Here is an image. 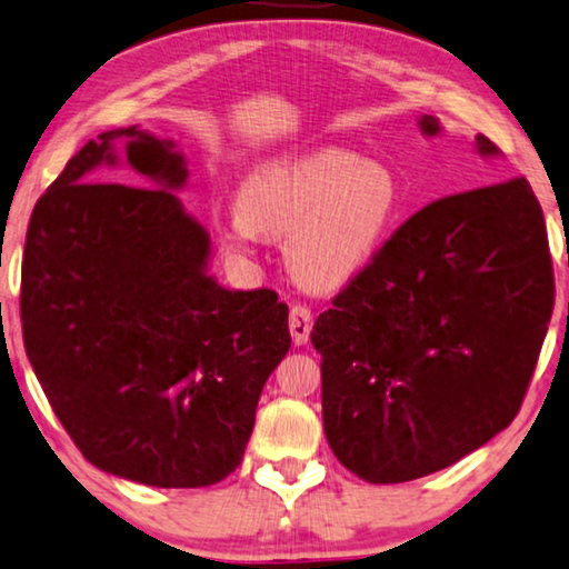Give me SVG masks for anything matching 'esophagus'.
Here are the masks:
<instances>
[{"label":"esophagus","mask_w":569,"mask_h":569,"mask_svg":"<svg viewBox=\"0 0 569 569\" xmlns=\"http://www.w3.org/2000/svg\"><path fill=\"white\" fill-rule=\"evenodd\" d=\"M287 323H290V333L295 343L298 346L308 343L310 331H312V312L308 305H292L290 320H287Z\"/></svg>","instance_id":"esophagus-1"}]
</instances>
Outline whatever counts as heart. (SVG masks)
I'll use <instances>...</instances> for the list:
<instances>
[{"mask_svg":"<svg viewBox=\"0 0 569 569\" xmlns=\"http://www.w3.org/2000/svg\"><path fill=\"white\" fill-rule=\"evenodd\" d=\"M398 210L400 187L385 163L323 148L253 171L238 192V210L218 220V233L238 253L251 251L259 233L287 236L292 274L333 290L375 259Z\"/></svg>","mask_w":569,"mask_h":569,"instance_id":"obj_1","label":"heart"}]
</instances>
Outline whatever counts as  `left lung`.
<instances>
[{
  "label": "left lung",
  "instance_id": "1",
  "mask_svg": "<svg viewBox=\"0 0 569 569\" xmlns=\"http://www.w3.org/2000/svg\"><path fill=\"white\" fill-rule=\"evenodd\" d=\"M477 151L498 146L477 136ZM551 308L545 212L523 177L428 202L312 326L336 459L395 485L480 449L521 410Z\"/></svg>",
  "mask_w": 569,
  "mask_h": 569
}]
</instances>
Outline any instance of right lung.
I'll return each mask as SVG.
<instances>
[{
	"label": "right lung",
	"instance_id": "right-lung-1",
	"mask_svg": "<svg viewBox=\"0 0 569 569\" xmlns=\"http://www.w3.org/2000/svg\"><path fill=\"white\" fill-rule=\"evenodd\" d=\"M120 137L134 184L97 183ZM184 179L171 143L107 130L36 202L22 251V341L56 418L94 467L153 488L241 465L292 341L274 290L204 274L210 238L171 192Z\"/></svg>",
	"mask_w": 569,
	"mask_h": 569
}]
</instances>
